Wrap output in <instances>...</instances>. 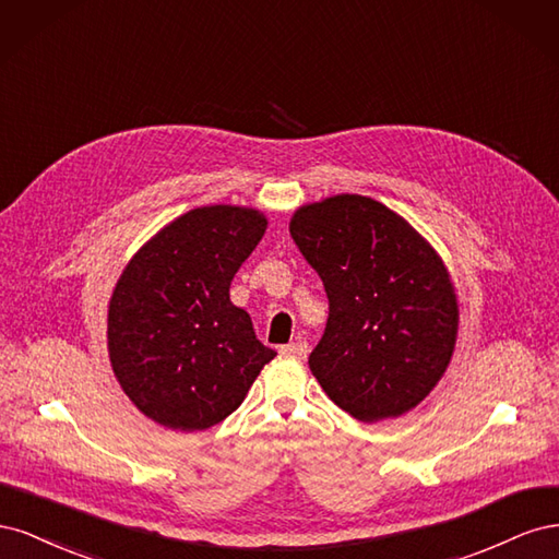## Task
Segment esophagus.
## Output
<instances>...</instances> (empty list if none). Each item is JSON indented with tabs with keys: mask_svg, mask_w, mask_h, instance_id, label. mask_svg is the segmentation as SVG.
Wrapping results in <instances>:
<instances>
[{
	"mask_svg": "<svg viewBox=\"0 0 559 559\" xmlns=\"http://www.w3.org/2000/svg\"><path fill=\"white\" fill-rule=\"evenodd\" d=\"M282 352L289 354V357H294V359H306L308 357V343L306 341H296V343L284 345Z\"/></svg>",
	"mask_w": 559,
	"mask_h": 559,
	"instance_id": "34e87169",
	"label": "esophagus"
}]
</instances>
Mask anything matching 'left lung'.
Masks as SVG:
<instances>
[{
    "label": "left lung",
    "mask_w": 559,
    "mask_h": 559,
    "mask_svg": "<svg viewBox=\"0 0 559 559\" xmlns=\"http://www.w3.org/2000/svg\"><path fill=\"white\" fill-rule=\"evenodd\" d=\"M289 230L329 298L308 359L321 389L361 421L413 411L443 378L456 341L460 310L443 261L366 195L300 207Z\"/></svg>",
    "instance_id": "obj_1"
}]
</instances>
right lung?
Listing matches in <instances>:
<instances>
[{"label":"right lung","instance_id":"1","mask_svg":"<svg viewBox=\"0 0 559 559\" xmlns=\"http://www.w3.org/2000/svg\"><path fill=\"white\" fill-rule=\"evenodd\" d=\"M265 224L257 210H191L134 253L118 280L107 324L111 368L130 401L158 425H218L277 357L228 294Z\"/></svg>","mask_w":559,"mask_h":559}]
</instances>
